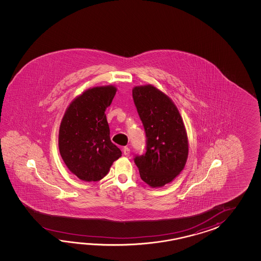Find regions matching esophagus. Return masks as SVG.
I'll list each match as a JSON object with an SVG mask.
<instances>
[{"instance_id": "obj_1", "label": "esophagus", "mask_w": 261, "mask_h": 261, "mask_svg": "<svg viewBox=\"0 0 261 261\" xmlns=\"http://www.w3.org/2000/svg\"><path fill=\"white\" fill-rule=\"evenodd\" d=\"M123 154L126 155V156H128L129 154H130V150H129V148H128V147H124V148H123Z\"/></svg>"}]
</instances>
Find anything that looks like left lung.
<instances>
[{
  "instance_id": "left-lung-1",
  "label": "left lung",
  "mask_w": 261,
  "mask_h": 261,
  "mask_svg": "<svg viewBox=\"0 0 261 261\" xmlns=\"http://www.w3.org/2000/svg\"><path fill=\"white\" fill-rule=\"evenodd\" d=\"M133 97L146 137L145 152L133 161L143 181L162 187L177 176L188 159L183 120L172 100L153 86L135 87Z\"/></svg>"
}]
</instances>
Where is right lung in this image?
<instances>
[{"label":"right lung","instance_id":"obj_1","mask_svg":"<svg viewBox=\"0 0 261 261\" xmlns=\"http://www.w3.org/2000/svg\"><path fill=\"white\" fill-rule=\"evenodd\" d=\"M116 91L113 86L88 89L72 101L62 118L60 153L68 169L83 181H100L122 154L111 142L105 114Z\"/></svg>","mask_w":261,"mask_h":261}]
</instances>
